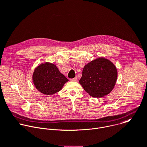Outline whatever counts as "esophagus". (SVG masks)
I'll list each match as a JSON object with an SVG mask.
<instances>
[{
  "instance_id": "esophagus-1",
  "label": "esophagus",
  "mask_w": 147,
  "mask_h": 147,
  "mask_svg": "<svg viewBox=\"0 0 147 147\" xmlns=\"http://www.w3.org/2000/svg\"><path fill=\"white\" fill-rule=\"evenodd\" d=\"M77 77H76L73 78H71L70 79V81H71V82H76V81H77Z\"/></svg>"
}]
</instances>
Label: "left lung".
Listing matches in <instances>:
<instances>
[{
    "label": "left lung",
    "mask_w": 147,
    "mask_h": 147,
    "mask_svg": "<svg viewBox=\"0 0 147 147\" xmlns=\"http://www.w3.org/2000/svg\"><path fill=\"white\" fill-rule=\"evenodd\" d=\"M117 78V70L114 64L101 57L84 66L79 83L91 97H102L112 91Z\"/></svg>",
    "instance_id": "1"
}]
</instances>
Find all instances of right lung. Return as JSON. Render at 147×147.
Returning a JSON list of instances; mask_svg holds the SVG:
<instances>
[{
	"instance_id": "1",
	"label": "right lung",
	"mask_w": 147,
	"mask_h": 147,
	"mask_svg": "<svg viewBox=\"0 0 147 147\" xmlns=\"http://www.w3.org/2000/svg\"><path fill=\"white\" fill-rule=\"evenodd\" d=\"M36 88L44 94L52 95L61 90L69 81L54 64L45 63L38 65L33 74Z\"/></svg>"
}]
</instances>
